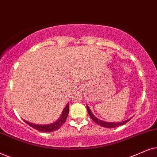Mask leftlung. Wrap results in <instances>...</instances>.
<instances>
[{"mask_svg": "<svg viewBox=\"0 0 157 157\" xmlns=\"http://www.w3.org/2000/svg\"><path fill=\"white\" fill-rule=\"evenodd\" d=\"M87 109H88V112L89 115H90V118L92 119V120L94 121V122H96V124H99V125H101L102 127H104V128H116V127L123 125V124H124L125 123L128 122V121H130V120H131V118H130V119H129V120H125V121H124V122H104V121L98 120V118H96V117H95L94 115L93 114V113L91 112L90 109H89V107L88 106H87Z\"/></svg>", "mask_w": 157, "mask_h": 157, "instance_id": "left-lung-1", "label": "left lung"}]
</instances>
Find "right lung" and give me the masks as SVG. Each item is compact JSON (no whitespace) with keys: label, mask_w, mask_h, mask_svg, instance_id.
<instances>
[{"label":"right lung","mask_w":157,"mask_h":157,"mask_svg":"<svg viewBox=\"0 0 157 157\" xmlns=\"http://www.w3.org/2000/svg\"><path fill=\"white\" fill-rule=\"evenodd\" d=\"M68 114H69V104H67L66 107L64 108V111H63L62 115H61V117L59 118V120L57 121V122L52 123V124H45V125H40V124H33V123H30L27 122V121H25V120L24 121H25L27 124H29V126L32 127V128L35 129V130H38V131L50 132L56 131V130H59V129L63 125V124L66 122L67 117H68Z\"/></svg>","instance_id":"1"}]
</instances>
